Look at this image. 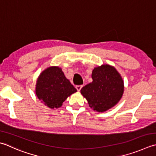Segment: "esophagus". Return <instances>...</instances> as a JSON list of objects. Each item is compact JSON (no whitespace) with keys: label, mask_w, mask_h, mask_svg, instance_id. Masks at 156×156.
I'll use <instances>...</instances> for the list:
<instances>
[{"label":"esophagus","mask_w":156,"mask_h":156,"mask_svg":"<svg viewBox=\"0 0 156 156\" xmlns=\"http://www.w3.org/2000/svg\"><path fill=\"white\" fill-rule=\"evenodd\" d=\"M82 87H83L82 85H77V86H76V89L78 90V91H80Z\"/></svg>","instance_id":"obj_1"}]
</instances>
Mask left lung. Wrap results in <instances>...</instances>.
Masks as SVG:
<instances>
[{
  "label": "left lung",
  "instance_id": "left-lung-1",
  "mask_svg": "<svg viewBox=\"0 0 156 156\" xmlns=\"http://www.w3.org/2000/svg\"><path fill=\"white\" fill-rule=\"evenodd\" d=\"M93 82L82 88L80 93L90 108L103 112L115 106L122 97L124 81L114 67L104 64L94 68Z\"/></svg>",
  "mask_w": 156,
  "mask_h": 156
}]
</instances>
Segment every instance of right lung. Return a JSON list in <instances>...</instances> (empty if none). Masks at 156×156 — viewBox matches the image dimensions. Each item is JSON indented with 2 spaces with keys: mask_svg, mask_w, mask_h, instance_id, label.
I'll use <instances>...</instances> for the list:
<instances>
[{
  "mask_svg": "<svg viewBox=\"0 0 156 156\" xmlns=\"http://www.w3.org/2000/svg\"><path fill=\"white\" fill-rule=\"evenodd\" d=\"M77 90L66 78L62 68L52 66L42 72L37 79L36 94L45 105L51 109L60 108Z\"/></svg>",
  "mask_w": 156,
  "mask_h": 156,
  "instance_id": "right-lung-1",
  "label": "right lung"
}]
</instances>
